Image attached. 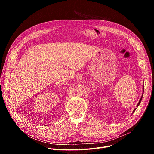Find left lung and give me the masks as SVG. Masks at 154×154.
Instances as JSON below:
<instances>
[{
    "instance_id": "1",
    "label": "left lung",
    "mask_w": 154,
    "mask_h": 154,
    "mask_svg": "<svg viewBox=\"0 0 154 154\" xmlns=\"http://www.w3.org/2000/svg\"><path fill=\"white\" fill-rule=\"evenodd\" d=\"M143 89H144V88H143ZM143 94H142V95H143ZM142 97L140 98V100H139V102L138 103V104H137V107H138V106H139V105H140V102H141V100H142ZM135 110H136V109H134V110L133 111V113H134V112L135 111Z\"/></svg>"
}]
</instances>
